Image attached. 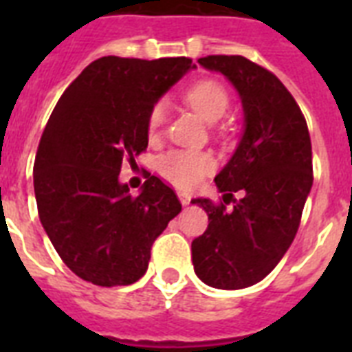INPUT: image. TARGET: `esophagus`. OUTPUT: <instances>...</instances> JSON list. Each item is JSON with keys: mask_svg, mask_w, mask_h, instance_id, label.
Listing matches in <instances>:
<instances>
[{"mask_svg": "<svg viewBox=\"0 0 352 352\" xmlns=\"http://www.w3.org/2000/svg\"><path fill=\"white\" fill-rule=\"evenodd\" d=\"M179 201L186 206V204H190V201H192V195L186 192H179Z\"/></svg>", "mask_w": 352, "mask_h": 352, "instance_id": "esophagus-1", "label": "esophagus"}]
</instances>
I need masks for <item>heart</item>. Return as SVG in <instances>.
Listing matches in <instances>:
<instances>
[{"mask_svg": "<svg viewBox=\"0 0 352 352\" xmlns=\"http://www.w3.org/2000/svg\"><path fill=\"white\" fill-rule=\"evenodd\" d=\"M186 102L199 113V117L206 122H217L223 118L228 106H230V96L221 84L214 80H203L193 84L184 95ZM164 102H157L148 115V129L149 133H157L166 122ZM214 157L204 151L195 149H177L164 155L159 162L160 173L179 188H193L201 182L204 175H208L214 170Z\"/></svg>", "mask_w": 352, "mask_h": 352, "instance_id": "obj_1", "label": "heart"}]
</instances>
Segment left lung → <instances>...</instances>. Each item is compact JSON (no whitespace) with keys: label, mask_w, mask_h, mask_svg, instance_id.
<instances>
[{"label":"left lung","mask_w":352,"mask_h":352,"mask_svg":"<svg viewBox=\"0 0 352 352\" xmlns=\"http://www.w3.org/2000/svg\"><path fill=\"white\" fill-rule=\"evenodd\" d=\"M197 62L234 85L245 124L214 179L225 204L192 199L208 215V228L192 243L193 270L214 289H246L267 278L294 241L312 188L311 137L301 109L270 71L243 56ZM230 191H243V199L226 209Z\"/></svg>","instance_id":"8db88e82"}]
</instances>
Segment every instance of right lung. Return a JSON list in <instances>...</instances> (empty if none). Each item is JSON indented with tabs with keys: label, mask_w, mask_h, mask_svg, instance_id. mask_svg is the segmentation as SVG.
Here are the masks:
<instances>
[{
	"label": "right lung",
	"mask_w": 352,
	"mask_h": 352,
	"mask_svg": "<svg viewBox=\"0 0 352 352\" xmlns=\"http://www.w3.org/2000/svg\"><path fill=\"white\" fill-rule=\"evenodd\" d=\"M195 69L190 58L104 56L60 96L34 160L38 214L54 250L98 287L131 285L148 270L151 245L182 210L175 192L148 177L133 197L122 160L148 148V115Z\"/></svg>",
	"instance_id": "add662e5"
}]
</instances>
